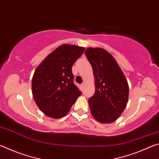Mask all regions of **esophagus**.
Here are the masks:
<instances>
[{
	"label": "esophagus",
	"instance_id": "34e87169",
	"mask_svg": "<svg viewBox=\"0 0 159 159\" xmlns=\"http://www.w3.org/2000/svg\"><path fill=\"white\" fill-rule=\"evenodd\" d=\"M81 86H82L83 88H84L85 86V82H83V83H82V84H81Z\"/></svg>",
	"mask_w": 159,
	"mask_h": 159
}]
</instances>
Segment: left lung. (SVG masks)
<instances>
[{"label":"left lung","instance_id":"left-lung-1","mask_svg":"<svg viewBox=\"0 0 159 159\" xmlns=\"http://www.w3.org/2000/svg\"><path fill=\"white\" fill-rule=\"evenodd\" d=\"M85 55L95 78V92L88 99L91 114L99 123H111L120 117L127 105L128 81L116 61L106 50L88 48Z\"/></svg>","mask_w":159,"mask_h":159}]
</instances>
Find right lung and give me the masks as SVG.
I'll list each match as a JSON object with an SVG mask.
<instances>
[{"mask_svg": "<svg viewBox=\"0 0 159 159\" xmlns=\"http://www.w3.org/2000/svg\"><path fill=\"white\" fill-rule=\"evenodd\" d=\"M85 48L63 44L39 64L32 77V95L45 115L60 118L69 111L81 92L74 84L71 68Z\"/></svg>", "mask_w": 159, "mask_h": 159, "instance_id": "right-lung-1", "label": "right lung"}]
</instances>
